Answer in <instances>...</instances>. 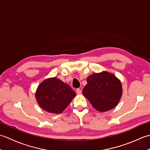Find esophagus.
I'll return each instance as SVG.
<instances>
[{
    "mask_svg": "<svg viewBox=\"0 0 150 150\" xmlns=\"http://www.w3.org/2000/svg\"><path fill=\"white\" fill-rule=\"evenodd\" d=\"M76 92H77V93L78 95H81V93H82V91H81V89L79 88V89H77V91H76Z\"/></svg>",
    "mask_w": 150,
    "mask_h": 150,
    "instance_id": "1",
    "label": "esophagus"
}]
</instances>
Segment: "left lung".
Instances as JSON below:
<instances>
[{
	"label": "left lung",
	"instance_id": "left-lung-1",
	"mask_svg": "<svg viewBox=\"0 0 150 150\" xmlns=\"http://www.w3.org/2000/svg\"><path fill=\"white\" fill-rule=\"evenodd\" d=\"M82 93L95 110L104 112L119 103L122 95V84L113 73L106 71L95 73L87 78Z\"/></svg>",
	"mask_w": 150,
	"mask_h": 150
}]
</instances>
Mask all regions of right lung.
<instances>
[{
	"instance_id": "1",
	"label": "right lung",
	"mask_w": 150,
	"mask_h": 150,
	"mask_svg": "<svg viewBox=\"0 0 150 150\" xmlns=\"http://www.w3.org/2000/svg\"><path fill=\"white\" fill-rule=\"evenodd\" d=\"M76 96L68 84L57 77L48 78L39 85L35 98L40 108L47 112L61 113Z\"/></svg>"
}]
</instances>
